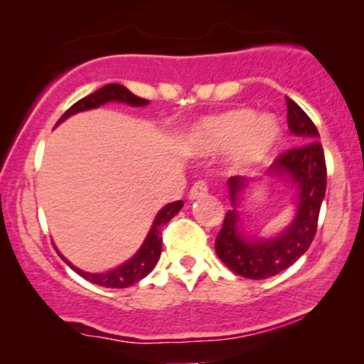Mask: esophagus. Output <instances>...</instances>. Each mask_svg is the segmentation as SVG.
Masks as SVG:
<instances>
[{"label": "esophagus", "mask_w": 364, "mask_h": 364, "mask_svg": "<svg viewBox=\"0 0 364 364\" xmlns=\"http://www.w3.org/2000/svg\"><path fill=\"white\" fill-rule=\"evenodd\" d=\"M208 193V188L205 181H196L193 186L190 188V193H188V198L190 200H198L202 196H205Z\"/></svg>", "instance_id": "34e87169"}]
</instances>
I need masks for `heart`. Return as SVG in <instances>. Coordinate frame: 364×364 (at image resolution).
I'll use <instances>...</instances> for the list:
<instances>
[{"label":"heart","instance_id":"obj_1","mask_svg":"<svg viewBox=\"0 0 364 364\" xmlns=\"http://www.w3.org/2000/svg\"><path fill=\"white\" fill-rule=\"evenodd\" d=\"M281 136V123L274 114H255L248 107H235L191 124L181 140V150L196 157L215 156L225 150L229 168L245 173L272 156Z\"/></svg>","mask_w":364,"mask_h":364}]
</instances>
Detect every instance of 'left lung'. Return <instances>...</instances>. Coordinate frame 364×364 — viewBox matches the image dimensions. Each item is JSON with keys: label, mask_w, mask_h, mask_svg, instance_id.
I'll use <instances>...</instances> for the list:
<instances>
[{"label": "left lung", "mask_w": 364, "mask_h": 364, "mask_svg": "<svg viewBox=\"0 0 364 364\" xmlns=\"http://www.w3.org/2000/svg\"><path fill=\"white\" fill-rule=\"evenodd\" d=\"M287 127L301 145L279 156L267 169L295 191V214L290 224L270 237L250 235L242 224V208L250 187L264 178L232 176L228 179L231 210L225 214L223 229L217 235L215 253L232 272L246 279H269L277 275L310 248L325 190L327 168L323 147L313 121L294 101L287 97Z\"/></svg>", "instance_id": "left-lung-1"}]
</instances>
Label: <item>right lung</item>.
Masks as SVG:
<instances>
[{
	"label": "right lung",
	"mask_w": 364,
	"mask_h": 364,
	"mask_svg": "<svg viewBox=\"0 0 364 364\" xmlns=\"http://www.w3.org/2000/svg\"><path fill=\"white\" fill-rule=\"evenodd\" d=\"M109 102H116V104H127L129 107H144L149 106L147 99L136 97L135 94H132L127 87L119 85V83H107V85L101 87L99 90H95L94 94L87 95V97L80 99L78 102H75L65 114L61 116L60 121L56 123V127L60 123H63L65 119H68L70 116L77 114V112H83V111H90V109H97V107L104 106V104ZM183 208V200H178V202L168 203L157 212L156 217H154V223L150 225L147 236H145L144 243L136 253L133 255L132 258H128L127 262H123L121 265L114 267V269L106 270V272H87V270L78 269L75 267L68 258H65L61 255L60 250L56 248V252L60 257L63 258V262L70 267V269L75 270L80 277L87 279V281L92 284H97V286L102 287H116V289H123V287H129L133 284H136L145 275H149L152 272V269L156 267V263L161 257V250H162V225L168 224L174 215L178 214L179 210Z\"/></svg>",
	"instance_id": "obj_1"
}]
</instances>
